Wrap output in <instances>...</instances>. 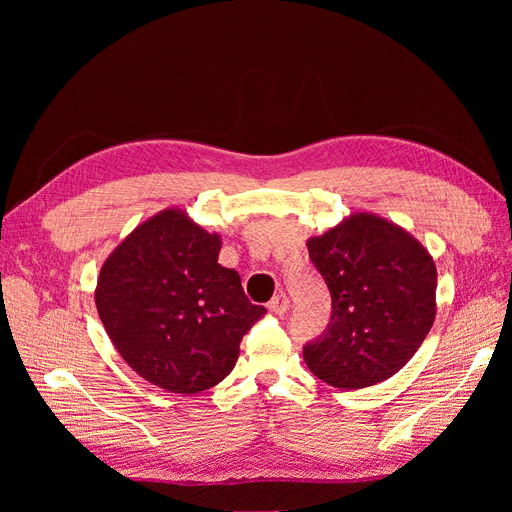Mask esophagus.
<instances>
[{"mask_svg":"<svg viewBox=\"0 0 512 512\" xmlns=\"http://www.w3.org/2000/svg\"><path fill=\"white\" fill-rule=\"evenodd\" d=\"M288 307H290V301H288V297H286L284 292L275 294V297L269 301V309H271L273 314H277V316H282Z\"/></svg>","mask_w":512,"mask_h":512,"instance_id":"esophagus-1","label":"esophagus"}]
</instances>
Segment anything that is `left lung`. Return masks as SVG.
<instances>
[{"instance_id": "obj_1", "label": "left lung", "mask_w": 512, "mask_h": 512, "mask_svg": "<svg viewBox=\"0 0 512 512\" xmlns=\"http://www.w3.org/2000/svg\"><path fill=\"white\" fill-rule=\"evenodd\" d=\"M307 250L333 301L327 331L303 348L309 371L337 389L397 374L436 320L431 254L406 228L367 211L307 239Z\"/></svg>"}]
</instances>
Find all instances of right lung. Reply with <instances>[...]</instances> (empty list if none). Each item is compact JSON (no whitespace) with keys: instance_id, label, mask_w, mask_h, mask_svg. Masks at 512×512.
Returning a JSON list of instances; mask_svg holds the SVG:
<instances>
[{"instance_id":"1","label":"right lung","mask_w":512,"mask_h":512,"mask_svg":"<svg viewBox=\"0 0 512 512\" xmlns=\"http://www.w3.org/2000/svg\"><path fill=\"white\" fill-rule=\"evenodd\" d=\"M222 237L168 207L108 254L96 307L106 335L138 376L166 393L194 395L222 382L239 344L267 312L252 305L235 269L218 262Z\"/></svg>"}]
</instances>
